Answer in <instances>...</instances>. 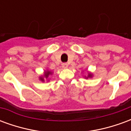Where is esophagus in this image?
<instances>
[{
  "label": "esophagus",
  "mask_w": 131,
  "mask_h": 131,
  "mask_svg": "<svg viewBox=\"0 0 131 131\" xmlns=\"http://www.w3.org/2000/svg\"><path fill=\"white\" fill-rule=\"evenodd\" d=\"M62 67L64 69H67V67H68V64H67V63H63Z\"/></svg>",
  "instance_id": "obj_1"
}]
</instances>
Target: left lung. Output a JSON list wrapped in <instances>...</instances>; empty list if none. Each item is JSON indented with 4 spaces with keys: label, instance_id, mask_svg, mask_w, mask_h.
Listing matches in <instances>:
<instances>
[{
    "label": "left lung",
    "instance_id": "left-lung-1",
    "mask_svg": "<svg viewBox=\"0 0 131 131\" xmlns=\"http://www.w3.org/2000/svg\"><path fill=\"white\" fill-rule=\"evenodd\" d=\"M93 74H92L91 72H88V76H84V78L85 79H88V78H93Z\"/></svg>",
    "mask_w": 131,
    "mask_h": 131
}]
</instances>
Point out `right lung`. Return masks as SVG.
<instances>
[{
	"label": "right lung",
	"mask_w": 131,
	"mask_h": 131,
	"mask_svg": "<svg viewBox=\"0 0 131 131\" xmlns=\"http://www.w3.org/2000/svg\"><path fill=\"white\" fill-rule=\"evenodd\" d=\"M52 74V72L51 71H50L49 69H46L44 71L43 75L39 77V80L42 82H45V80H47V81H49L50 80L48 79V77Z\"/></svg>",
	"instance_id": "1"
}]
</instances>
